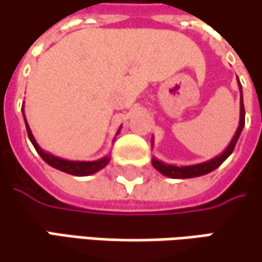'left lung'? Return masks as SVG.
Instances as JSON below:
<instances>
[{"label":"left lung","instance_id":"left-lung-1","mask_svg":"<svg viewBox=\"0 0 262 262\" xmlns=\"http://www.w3.org/2000/svg\"><path fill=\"white\" fill-rule=\"evenodd\" d=\"M238 88H240V121H238V127L234 133L231 142L228 144L225 150L221 153L219 156L207 160V162H201V163H196V165H186V166H177V165H168L159 159L153 157L151 159V163L156 169L162 174V176H166V177H171V179H193V177H201L205 176L211 171H214L216 168H219L226 159L231 156V153L234 151L235 148V144L242 135V130L245 127V106H243V91H242V85L238 82ZM153 142V141H151Z\"/></svg>","mask_w":262,"mask_h":262}]
</instances>
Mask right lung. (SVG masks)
Listing matches in <instances>:
<instances>
[{
  "label": "right lung",
  "instance_id": "right-lung-1",
  "mask_svg": "<svg viewBox=\"0 0 262 262\" xmlns=\"http://www.w3.org/2000/svg\"><path fill=\"white\" fill-rule=\"evenodd\" d=\"M24 112V111H22ZM24 120H25V126H27V133H28V138L31 141V144L34 145L36 151L38 153V156L52 168L55 169H60L62 172H67V174H72V176H78V177H85V176H91V174H96L97 171L103 169L109 163L111 157L109 156H105L102 159H97V160H93V162H79V160H67V159H61V157H57L52 153H48L45 151L38 144H37L36 138L33 135V132L30 129L28 123H27V118H25V114H24ZM121 129V127H120ZM118 129V132H120ZM117 132V133H118Z\"/></svg>",
  "mask_w": 262,
  "mask_h": 262
}]
</instances>
